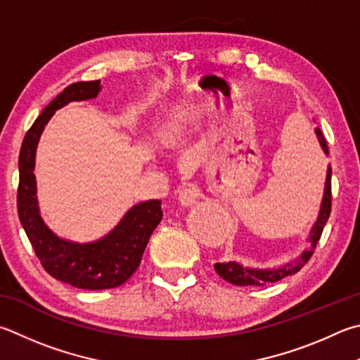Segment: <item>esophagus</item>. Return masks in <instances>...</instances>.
Returning a JSON list of instances; mask_svg holds the SVG:
<instances>
[{"mask_svg":"<svg viewBox=\"0 0 360 360\" xmlns=\"http://www.w3.org/2000/svg\"><path fill=\"white\" fill-rule=\"evenodd\" d=\"M200 197V188L193 184H187L179 191V202L181 206L188 207L197 202Z\"/></svg>","mask_w":360,"mask_h":360,"instance_id":"34e87169","label":"esophagus"}]
</instances>
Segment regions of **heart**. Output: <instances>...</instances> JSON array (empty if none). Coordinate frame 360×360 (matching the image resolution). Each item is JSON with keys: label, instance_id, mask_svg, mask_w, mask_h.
<instances>
[{"label": "heart", "instance_id": "1", "mask_svg": "<svg viewBox=\"0 0 360 360\" xmlns=\"http://www.w3.org/2000/svg\"><path fill=\"white\" fill-rule=\"evenodd\" d=\"M182 134V129L178 122H169L168 126L163 130V143L167 146H174L176 143L179 141Z\"/></svg>", "mask_w": 360, "mask_h": 360}]
</instances>
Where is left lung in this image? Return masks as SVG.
Returning <instances> with one entry per match:
<instances>
[{"label":"left lung","mask_w":360,"mask_h":360,"mask_svg":"<svg viewBox=\"0 0 360 360\" xmlns=\"http://www.w3.org/2000/svg\"><path fill=\"white\" fill-rule=\"evenodd\" d=\"M315 134L318 136L319 145L323 148V153L329 155L328 149V141H326L324 135L319 127H315ZM330 176H332V168L328 167V173H326V184H324V193L321 200V206H319V212L316 221L313 224L311 230L309 233V243L310 247L305 248V250L300 253V257L292 259L291 263H285L283 266L278 267H266V269H259V267H248L238 263V261H228V263H215L214 267L217 271L219 276L226 280L228 283L238 285V286H264L267 283H276L278 280H282L288 276H292L300 271L307 261L310 259L313 255V250L318 244L319 238H321V233L324 230L326 224H328V219L330 215V206H332V193H330Z\"/></svg>","instance_id":"1"}]
</instances>
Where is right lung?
Segmentation results:
<instances>
[{"label":"right lung","instance_id":"add662e5","mask_svg":"<svg viewBox=\"0 0 360 360\" xmlns=\"http://www.w3.org/2000/svg\"><path fill=\"white\" fill-rule=\"evenodd\" d=\"M101 89V80L69 84L42 110L26 132L18 155L17 209L26 236L51 277L82 290H108L126 283L139 269L148 240L163 215L159 200L139 202L124 214L112 231L93 243L63 239L42 219L34 176L39 139L56 110L69 102L94 99Z\"/></svg>","mask_w":360,"mask_h":360}]
</instances>
